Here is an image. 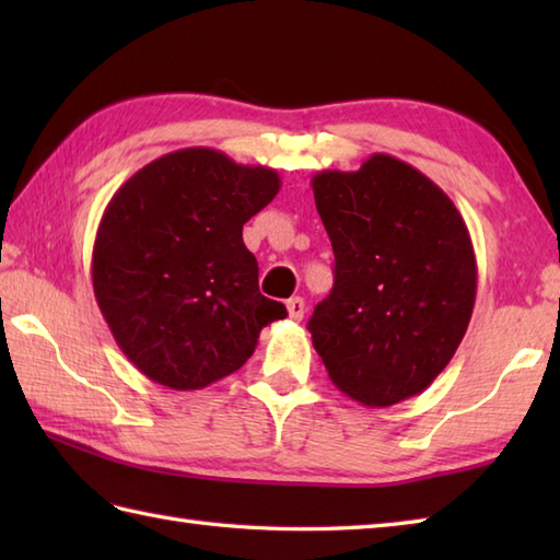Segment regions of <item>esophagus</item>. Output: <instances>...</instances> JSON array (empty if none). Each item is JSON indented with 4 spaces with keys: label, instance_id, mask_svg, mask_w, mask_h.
I'll return each instance as SVG.
<instances>
[{
    "label": "esophagus",
    "instance_id": "obj_1",
    "mask_svg": "<svg viewBox=\"0 0 560 560\" xmlns=\"http://www.w3.org/2000/svg\"><path fill=\"white\" fill-rule=\"evenodd\" d=\"M287 311H289V317L293 319V323H299V319H303V315H305L303 299H299V295H295V299H289L287 301Z\"/></svg>",
    "mask_w": 560,
    "mask_h": 560
}]
</instances>
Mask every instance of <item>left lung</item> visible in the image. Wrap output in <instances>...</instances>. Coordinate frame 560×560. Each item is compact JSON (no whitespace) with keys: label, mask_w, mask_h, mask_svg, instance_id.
Wrapping results in <instances>:
<instances>
[{"label":"left lung","mask_w":560,"mask_h":560,"mask_svg":"<svg viewBox=\"0 0 560 560\" xmlns=\"http://www.w3.org/2000/svg\"><path fill=\"white\" fill-rule=\"evenodd\" d=\"M311 185L335 249V287L307 323L329 380L373 409L421 395L477 301L467 223L431 177L389 153L319 171Z\"/></svg>","instance_id":"obj_1"}]
</instances>
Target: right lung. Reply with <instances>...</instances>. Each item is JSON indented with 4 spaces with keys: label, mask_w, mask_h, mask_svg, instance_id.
<instances>
[{
    "label": "right lung",
    "mask_w": 560,
    "mask_h": 560,
    "mask_svg": "<svg viewBox=\"0 0 560 560\" xmlns=\"http://www.w3.org/2000/svg\"><path fill=\"white\" fill-rule=\"evenodd\" d=\"M267 165L207 147L147 163L117 189L93 243V293L117 347L171 389H201L255 353L287 307L257 287L243 223L279 195Z\"/></svg>",
    "instance_id": "obj_1"
}]
</instances>
